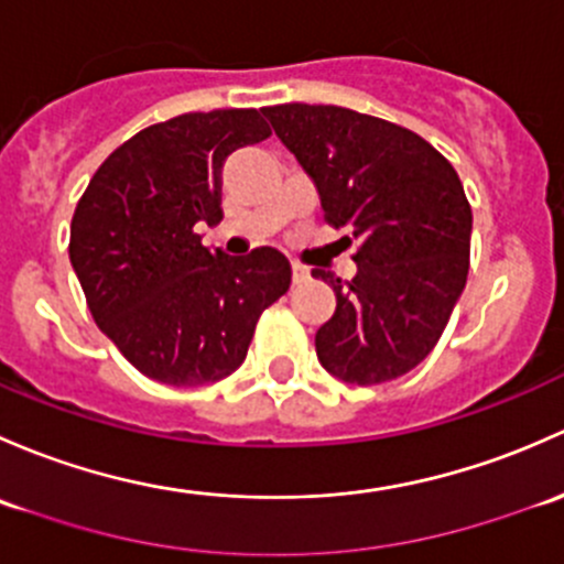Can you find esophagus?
I'll return each mask as SVG.
<instances>
[{"label": "esophagus", "instance_id": "1", "mask_svg": "<svg viewBox=\"0 0 564 564\" xmlns=\"http://www.w3.org/2000/svg\"><path fill=\"white\" fill-rule=\"evenodd\" d=\"M310 282V269L301 263H293V284H304Z\"/></svg>", "mask_w": 564, "mask_h": 564}]
</instances>
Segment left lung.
Returning a JSON list of instances; mask_svg holds the SVG:
<instances>
[{
    "mask_svg": "<svg viewBox=\"0 0 564 564\" xmlns=\"http://www.w3.org/2000/svg\"><path fill=\"white\" fill-rule=\"evenodd\" d=\"M260 110L315 182L325 223L358 241L347 288L312 271L336 293L317 358L356 386L408 375L434 350L467 282L473 208L458 173L432 143L377 116L306 102Z\"/></svg>",
    "mask_w": 564,
    "mask_h": 564,
    "instance_id": "1",
    "label": "left lung"
}]
</instances>
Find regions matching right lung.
<instances>
[{
  "label": "right lung",
  "mask_w": 564,
  "mask_h": 564,
  "mask_svg": "<svg viewBox=\"0 0 564 564\" xmlns=\"http://www.w3.org/2000/svg\"><path fill=\"white\" fill-rule=\"evenodd\" d=\"M254 108L182 113L147 127L97 167L69 225V263L102 334L141 375L203 386L243 364L265 306L290 288L274 247L208 249L223 219V165L265 141Z\"/></svg>",
  "instance_id": "add662e5"
}]
</instances>
